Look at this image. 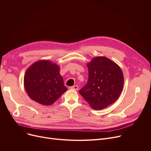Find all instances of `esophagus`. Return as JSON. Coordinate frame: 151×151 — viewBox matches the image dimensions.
<instances>
[{
    "mask_svg": "<svg viewBox=\"0 0 151 151\" xmlns=\"http://www.w3.org/2000/svg\"><path fill=\"white\" fill-rule=\"evenodd\" d=\"M69 89H73V90H75V91H77L78 89V86L75 85V86H71V87H70Z\"/></svg>",
    "mask_w": 151,
    "mask_h": 151,
    "instance_id": "esophagus-1",
    "label": "esophagus"
}]
</instances>
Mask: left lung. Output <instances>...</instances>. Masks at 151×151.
<instances>
[{"label": "left lung", "mask_w": 151, "mask_h": 151, "mask_svg": "<svg viewBox=\"0 0 151 151\" xmlns=\"http://www.w3.org/2000/svg\"><path fill=\"white\" fill-rule=\"evenodd\" d=\"M87 66L88 81L79 92L93 109H104L120 96L124 86L122 71L105 57L95 58Z\"/></svg>", "instance_id": "8db88e82"}]
</instances>
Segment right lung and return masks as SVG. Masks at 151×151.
<instances>
[{
    "label": "right lung",
    "instance_id": "1",
    "mask_svg": "<svg viewBox=\"0 0 151 151\" xmlns=\"http://www.w3.org/2000/svg\"><path fill=\"white\" fill-rule=\"evenodd\" d=\"M24 88L31 99L43 105H51L67 90L59 67L48 60H40L26 71Z\"/></svg>",
    "mask_w": 151,
    "mask_h": 151
}]
</instances>
